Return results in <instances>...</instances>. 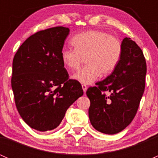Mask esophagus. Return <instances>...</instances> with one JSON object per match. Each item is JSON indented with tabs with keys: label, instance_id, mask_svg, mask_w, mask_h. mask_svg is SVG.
<instances>
[{
	"label": "esophagus",
	"instance_id": "34e87169",
	"mask_svg": "<svg viewBox=\"0 0 158 158\" xmlns=\"http://www.w3.org/2000/svg\"><path fill=\"white\" fill-rule=\"evenodd\" d=\"M82 89H83V92L85 93V92H86V90H87V86H86V85H85V84H82Z\"/></svg>",
	"mask_w": 158,
	"mask_h": 158
}]
</instances>
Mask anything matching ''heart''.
<instances>
[{
    "mask_svg": "<svg viewBox=\"0 0 158 158\" xmlns=\"http://www.w3.org/2000/svg\"><path fill=\"white\" fill-rule=\"evenodd\" d=\"M74 49L63 48L60 59L69 71L78 69L85 58L86 66L72 78L82 84H91L116 69L122 55V44L117 37L102 30H89L72 39Z\"/></svg>",
    "mask_w": 158,
    "mask_h": 158,
    "instance_id": "1",
    "label": "heart"
}]
</instances>
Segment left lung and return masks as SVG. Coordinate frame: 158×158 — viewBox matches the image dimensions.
Masks as SVG:
<instances>
[{"instance_id":"obj_1","label":"left lung","mask_w":158,"mask_h":158,"mask_svg":"<svg viewBox=\"0 0 158 158\" xmlns=\"http://www.w3.org/2000/svg\"><path fill=\"white\" fill-rule=\"evenodd\" d=\"M122 44V58L116 69L86 91L91 124L107 135L122 131L132 122L145 87L147 66L142 50L131 38H124Z\"/></svg>"}]
</instances>
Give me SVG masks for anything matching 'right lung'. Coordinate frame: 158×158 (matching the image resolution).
<instances>
[{
    "label": "right lung",
    "mask_w": 158,
    "mask_h": 158,
    "mask_svg": "<svg viewBox=\"0 0 158 158\" xmlns=\"http://www.w3.org/2000/svg\"><path fill=\"white\" fill-rule=\"evenodd\" d=\"M69 29L36 32L22 44L13 60L11 86L17 111L30 128L47 131L60 125L66 110L83 95L69 79L60 52Z\"/></svg>",
    "instance_id": "add662e5"
}]
</instances>
